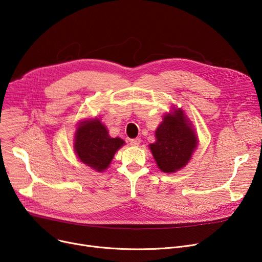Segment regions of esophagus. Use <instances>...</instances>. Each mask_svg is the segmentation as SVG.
<instances>
[{
	"label": "esophagus",
	"instance_id": "esophagus-1",
	"mask_svg": "<svg viewBox=\"0 0 262 262\" xmlns=\"http://www.w3.org/2000/svg\"><path fill=\"white\" fill-rule=\"evenodd\" d=\"M129 142H130V145H132V146H138V145L140 144L141 140H140L139 138H136V139H132Z\"/></svg>",
	"mask_w": 262,
	"mask_h": 262
}]
</instances>
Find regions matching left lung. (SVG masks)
<instances>
[{"instance_id": "8db88e82", "label": "left lung", "mask_w": 262, "mask_h": 262, "mask_svg": "<svg viewBox=\"0 0 262 262\" xmlns=\"http://www.w3.org/2000/svg\"><path fill=\"white\" fill-rule=\"evenodd\" d=\"M156 141L148 145L157 167L164 173L184 169L198 147L193 124L182 108L172 107L155 130Z\"/></svg>"}]
</instances>
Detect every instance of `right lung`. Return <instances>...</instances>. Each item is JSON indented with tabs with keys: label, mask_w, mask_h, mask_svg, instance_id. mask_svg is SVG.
Listing matches in <instances>:
<instances>
[{
	"label": "right lung",
	"mask_w": 262,
	"mask_h": 262,
	"mask_svg": "<svg viewBox=\"0 0 262 262\" xmlns=\"http://www.w3.org/2000/svg\"><path fill=\"white\" fill-rule=\"evenodd\" d=\"M124 144L125 141L119 137L109 136L98 117L80 120L75 129L74 152L80 162L96 172H104Z\"/></svg>",
	"instance_id": "1"
}]
</instances>
